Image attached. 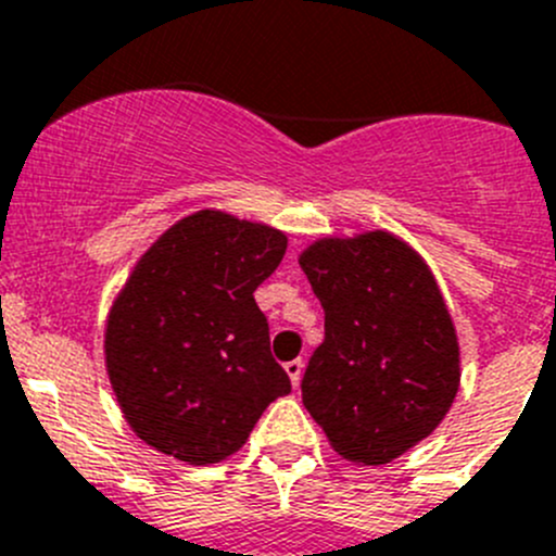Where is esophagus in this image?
<instances>
[{
    "instance_id": "obj_1",
    "label": "esophagus",
    "mask_w": 556,
    "mask_h": 556,
    "mask_svg": "<svg viewBox=\"0 0 556 556\" xmlns=\"http://www.w3.org/2000/svg\"><path fill=\"white\" fill-rule=\"evenodd\" d=\"M285 372H288V376H290V383H293V387H299V383H302L304 362H302V359H293V362H288V365H285Z\"/></svg>"
}]
</instances>
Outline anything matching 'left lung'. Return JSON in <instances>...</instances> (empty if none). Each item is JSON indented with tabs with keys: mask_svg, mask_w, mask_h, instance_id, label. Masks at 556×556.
<instances>
[{
	"mask_svg": "<svg viewBox=\"0 0 556 556\" xmlns=\"http://www.w3.org/2000/svg\"><path fill=\"white\" fill-rule=\"evenodd\" d=\"M299 266L326 315L304 406L345 460L401 458L439 428L460 383L458 334L433 271L387 230L318 238Z\"/></svg>",
	"mask_w": 556,
	"mask_h": 556,
	"instance_id": "obj_1",
	"label": "left lung"
}]
</instances>
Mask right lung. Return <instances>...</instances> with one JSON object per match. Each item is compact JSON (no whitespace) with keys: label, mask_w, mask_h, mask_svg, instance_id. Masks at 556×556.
Masks as SVG:
<instances>
[{"label":"right lung","mask_w":556,"mask_h":556,"mask_svg":"<svg viewBox=\"0 0 556 556\" xmlns=\"http://www.w3.org/2000/svg\"><path fill=\"white\" fill-rule=\"evenodd\" d=\"M288 236L225 211L175 222L139 257L103 334L114 397L134 433L191 466L247 444L268 403L290 392L254 290Z\"/></svg>","instance_id":"1"}]
</instances>
